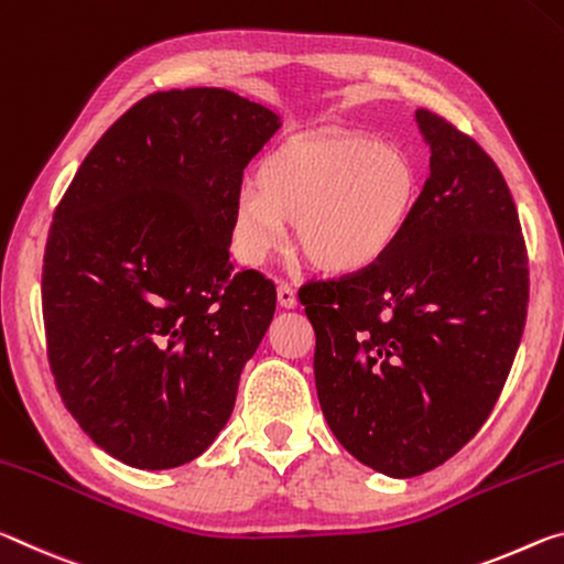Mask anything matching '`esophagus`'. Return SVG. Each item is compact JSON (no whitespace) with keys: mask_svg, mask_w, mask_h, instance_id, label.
<instances>
[{"mask_svg":"<svg viewBox=\"0 0 564 564\" xmlns=\"http://www.w3.org/2000/svg\"><path fill=\"white\" fill-rule=\"evenodd\" d=\"M276 302H280V307H284V310L297 307V294H294V290L288 282L276 284Z\"/></svg>","mask_w":564,"mask_h":564,"instance_id":"esophagus-1","label":"esophagus"}]
</instances>
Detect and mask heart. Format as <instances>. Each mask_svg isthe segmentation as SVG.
<instances>
[{
    "label": "heart",
    "mask_w": 564,
    "mask_h": 564,
    "mask_svg": "<svg viewBox=\"0 0 564 564\" xmlns=\"http://www.w3.org/2000/svg\"><path fill=\"white\" fill-rule=\"evenodd\" d=\"M254 186L235 199L232 247L260 267L297 227V249L315 270L359 274L380 264L408 232L420 172L394 144L365 134H317L284 142L262 160Z\"/></svg>",
    "instance_id": "obj_1"
}]
</instances>
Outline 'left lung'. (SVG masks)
Instances as JSON below:
<instances>
[{
    "instance_id": "1",
    "label": "left lung",
    "mask_w": 564,
    "mask_h": 564,
    "mask_svg": "<svg viewBox=\"0 0 564 564\" xmlns=\"http://www.w3.org/2000/svg\"><path fill=\"white\" fill-rule=\"evenodd\" d=\"M430 177L380 264L300 290L315 384L349 455L417 477L490 417L528 317V249L502 172L473 137L417 109Z\"/></svg>"
}]
</instances>
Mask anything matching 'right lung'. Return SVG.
I'll use <instances>...</instances> for the list:
<instances>
[{"mask_svg":"<svg viewBox=\"0 0 564 564\" xmlns=\"http://www.w3.org/2000/svg\"><path fill=\"white\" fill-rule=\"evenodd\" d=\"M282 127L219 87L156 91L91 147L44 249L42 310L64 404L137 469L199 457L235 410L276 292L229 262L242 170Z\"/></svg>","mask_w":564,"mask_h":564,"instance_id":"add662e5","label":"right lung"}]
</instances>
